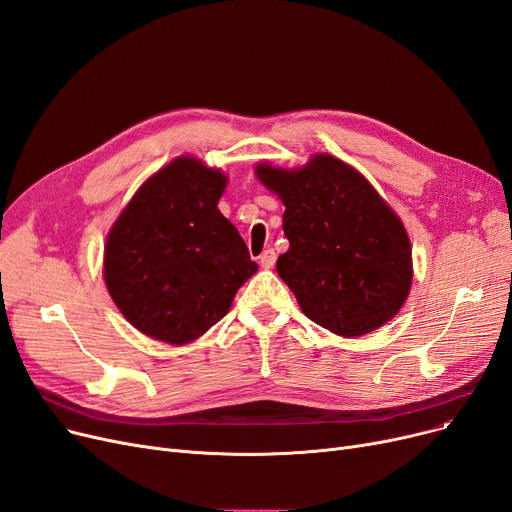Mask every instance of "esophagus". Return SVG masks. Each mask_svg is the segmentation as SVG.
<instances>
[{
	"label": "esophagus",
	"instance_id": "esophagus-1",
	"mask_svg": "<svg viewBox=\"0 0 512 512\" xmlns=\"http://www.w3.org/2000/svg\"><path fill=\"white\" fill-rule=\"evenodd\" d=\"M274 263H276V253H274V249H265V251L259 255V265H261L263 270L274 268Z\"/></svg>",
	"mask_w": 512,
	"mask_h": 512
}]
</instances>
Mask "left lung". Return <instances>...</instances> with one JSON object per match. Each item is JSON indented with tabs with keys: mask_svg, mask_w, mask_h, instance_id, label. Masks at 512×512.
Instances as JSON below:
<instances>
[{
	"mask_svg": "<svg viewBox=\"0 0 512 512\" xmlns=\"http://www.w3.org/2000/svg\"><path fill=\"white\" fill-rule=\"evenodd\" d=\"M255 173L286 207L291 247L276 270L303 314L347 339L387 324L410 293L412 244L385 198L332 154L299 169L259 163Z\"/></svg>",
	"mask_w": 512,
	"mask_h": 512,
	"instance_id": "left-lung-1",
	"label": "left lung"
}]
</instances>
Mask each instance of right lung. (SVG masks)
I'll list each match as a JSON object with an SVG mask.
<instances>
[{
  "label": "right lung",
  "mask_w": 512,
  "mask_h": 512,
  "mask_svg": "<svg viewBox=\"0 0 512 512\" xmlns=\"http://www.w3.org/2000/svg\"><path fill=\"white\" fill-rule=\"evenodd\" d=\"M228 177L177 157L138 188L106 238L104 282L146 337L186 345L228 314L255 272L247 244L219 213Z\"/></svg>",
  "instance_id": "add662e5"
}]
</instances>
